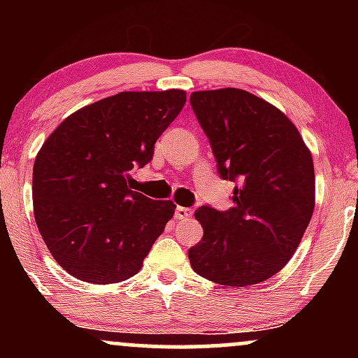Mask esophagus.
<instances>
[{
  "instance_id": "1",
  "label": "esophagus",
  "mask_w": 358,
  "mask_h": 358,
  "mask_svg": "<svg viewBox=\"0 0 358 358\" xmlns=\"http://www.w3.org/2000/svg\"><path fill=\"white\" fill-rule=\"evenodd\" d=\"M175 217L176 219H180V220H187V219H190L192 217V208H188V207H176L175 208Z\"/></svg>"
}]
</instances>
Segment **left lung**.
Returning a JSON list of instances; mask_svg holds the SVG:
<instances>
[{
    "mask_svg": "<svg viewBox=\"0 0 358 358\" xmlns=\"http://www.w3.org/2000/svg\"><path fill=\"white\" fill-rule=\"evenodd\" d=\"M190 104L219 175L239 183L232 208L195 210L203 237L188 249L192 269L229 287L257 285L285 268L310 224L313 158L296 126L248 90H199Z\"/></svg>",
    "mask_w": 358,
    "mask_h": 358,
    "instance_id": "1",
    "label": "left lung"
}]
</instances>
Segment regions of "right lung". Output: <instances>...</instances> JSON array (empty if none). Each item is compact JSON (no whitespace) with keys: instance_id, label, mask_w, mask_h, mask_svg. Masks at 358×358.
Here are the masks:
<instances>
[{"instance_id":"1","label":"right lung","mask_w":358,"mask_h":358,"mask_svg":"<svg viewBox=\"0 0 358 358\" xmlns=\"http://www.w3.org/2000/svg\"><path fill=\"white\" fill-rule=\"evenodd\" d=\"M187 102L185 90L119 92L85 106L47 138L34 165L36 227L57 262L94 285L141 269L176 205L127 187L133 168Z\"/></svg>"}]
</instances>
